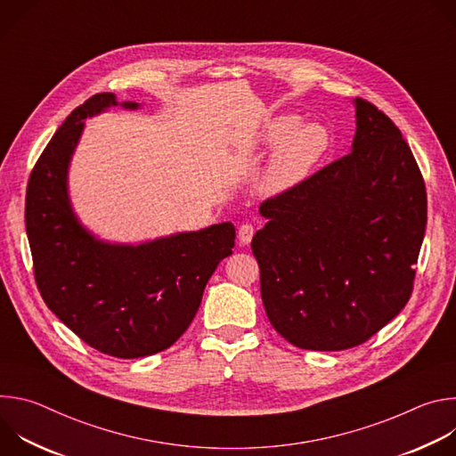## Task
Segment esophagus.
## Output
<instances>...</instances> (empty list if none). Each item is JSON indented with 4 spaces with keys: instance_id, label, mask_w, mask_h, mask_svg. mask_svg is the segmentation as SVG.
I'll use <instances>...</instances> for the list:
<instances>
[{
    "instance_id": "34e87169",
    "label": "esophagus",
    "mask_w": 456,
    "mask_h": 456,
    "mask_svg": "<svg viewBox=\"0 0 456 456\" xmlns=\"http://www.w3.org/2000/svg\"><path fill=\"white\" fill-rule=\"evenodd\" d=\"M254 225H250V224H243V225H240V229H238V241H240V245H248L250 243V240H252V236H254Z\"/></svg>"
}]
</instances>
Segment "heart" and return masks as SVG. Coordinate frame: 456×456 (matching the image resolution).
Here are the masks:
<instances>
[{"mask_svg":"<svg viewBox=\"0 0 456 456\" xmlns=\"http://www.w3.org/2000/svg\"><path fill=\"white\" fill-rule=\"evenodd\" d=\"M265 148H276L262 189L267 194H283L299 185L329 148V132L317 122H301L292 113L271 118L259 134Z\"/></svg>","mask_w":456,"mask_h":456,"instance_id":"heart-1","label":"heart"}]
</instances>
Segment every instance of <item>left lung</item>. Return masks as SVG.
I'll return each instance as SVG.
<instances>
[{"label": "left lung", "mask_w": 456, "mask_h": 456, "mask_svg": "<svg viewBox=\"0 0 456 456\" xmlns=\"http://www.w3.org/2000/svg\"><path fill=\"white\" fill-rule=\"evenodd\" d=\"M352 151L259 206L252 238L267 317L303 350L362 345L408 303L428 222L401 129L364 99Z\"/></svg>", "instance_id": "left-lung-1"}]
</instances>
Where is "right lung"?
<instances>
[{
  "instance_id": "obj_1",
  "label": "right lung",
  "mask_w": 456,
  "mask_h": 456,
  "mask_svg": "<svg viewBox=\"0 0 456 456\" xmlns=\"http://www.w3.org/2000/svg\"><path fill=\"white\" fill-rule=\"evenodd\" d=\"M111 106L141 104L97 94L61 124L28 178L25 224L46 306L92 348L137 359L169 348L187 330L209 278L232 254L236 231L224 222L139 245L95 238L72 209L69 167L85 118Z\"/></svg>"
}]
</instances>
